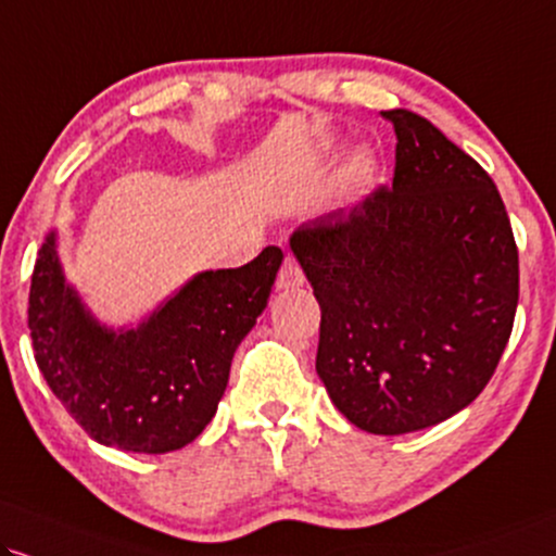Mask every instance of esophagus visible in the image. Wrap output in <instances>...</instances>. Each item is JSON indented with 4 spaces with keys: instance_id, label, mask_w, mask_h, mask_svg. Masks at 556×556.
Masks as SVG:
<instances>
[{
    "instance_id": "esophagus-1",
    "label": "esophagus",
    "mask_w": 556,
    "mask_h": 556,
    "mask_svg": "<svg viewBox=\"0 0 556 556\" xmlns=\"http://www.w3.org/2000/svg\"><path fill=\"white\" fill-rule=\"evenodd\" d=\"M299 286H304V273H301L296 260L286 257V263H283V267H280V273L276 278V289L278 291H293V289H299Z\"/></svg>"
}]
</instances>
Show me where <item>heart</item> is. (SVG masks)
Segmentation results:
<instances>
[{
  "label": "heart",
  "instance_id": "1",
  "mask_svg": "<svg viewBox=\"0 0 556 556\" xmlns=\"http://www.w3.org/2000/svg\"><path fill=\"white\" fill-rule=\"evenodd\" d=\"M325 149H330V143H327ZM374 175H376L374 156L355 154L353 160L345 164V169H342V188L351 190V193H358V190H366L368 185L374 182Z\"/></svg>",
  "mask_w": 556,
  "mask_h": 556
}]
</instances>
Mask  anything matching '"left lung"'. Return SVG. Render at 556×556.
Masks as SVG:
<instances>
[{"instance_id":"left-lung-1","label":"left lung","mask_w":556,"mask_h":556,"mask_svg":"<svg viewBox=\"0 0 556 556\" xmlns=\"http://www.w3.org/2000/svg\"><path fill=\"white\" fill-rule=\"evenodd\" d=\"M392 188L301 224L289 244L319 301L317 374L355 428L448 420L495 374L518 306V247L492 177L417 113Z\"/></svg>"}]
</instances>
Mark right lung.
I'll return each mask as SVG.
<instances>
[{
    "label": "right lung",
    "instance_id": "obj_1",
    "mask_svg": "<svg viewBox=\"0 0 556 556\" xmlns=\"http://www.w3.org/2000/svg\"><path fill=\"white\" fill-rule=\"evenodd\" d=\"M283 252L265 247L242 267L203 270L136 327H108L87 309L59 260L56 231L40 244L30 283L36 363L92 441L167 454L216 415L231 358L270 299Z\"/></svg>",
    "mask_w": 556,
    "mask_h": 556
}]
</instances>
